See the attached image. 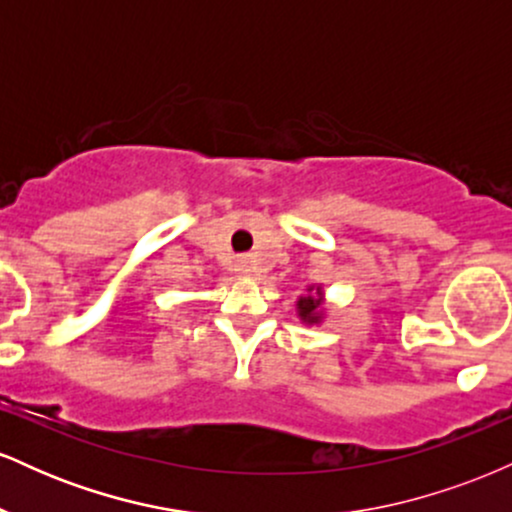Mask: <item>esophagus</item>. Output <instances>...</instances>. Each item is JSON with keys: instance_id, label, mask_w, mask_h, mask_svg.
<instances>
[{"instance_id": "1", "label": "esophagus", "mask_w": 512, "mask_h": 512, "mask_svg": "<svg viewBox=\"0 0 512 512\" xmlns=\"http://www.w3.org/2000/svg\"><path fill=\"white\" fill-rule=\"evenodd\" d=\"M236 269L240 274H250L252 272V262L248 260V257H240V260L236 262Z\"/></svg>"}]
</instances>
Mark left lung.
<instances>
[{
	"mask_svg": "<svg viewBox=\"0 0 512 512\" xmlns=\"http://www.w3.org/2000/svg\"><path fill=\"white\" fill-rule=\"evenodd\" d=\"M317 305H320V301H315L313 296H308V298H301V301H298V308H301V315L303 320H308V322H317Z\"/></svg>",
	"mask_w": 512,
	"mask_h": 512,
	"instance_id": "1",
	"label": "left lung"
}]
</instances>
